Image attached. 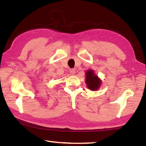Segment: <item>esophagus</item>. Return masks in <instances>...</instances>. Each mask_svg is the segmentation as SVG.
<instances>
[{
  "mask_svg": "<svg viewBox=\"0 0 146 146\" xmlns=\"http://www.w3.org/2000/svg\"><path fill=\"white\" fill-rule=\"evenodd\" d=\"M70 74L71 75H74V74H75V69H71V70H70Z\"/></svg>",
  "mask_w": 146,
  "mask_h": 146,
  "instance_id": "34e87169",
  "label": "esophagus"
}]
</instances>
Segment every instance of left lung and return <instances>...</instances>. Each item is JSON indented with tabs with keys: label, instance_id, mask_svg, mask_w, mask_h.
Instances as JSON below:
<instances>
[{
	"label": "left lung",
	"instance_id": "left-lung-1",
	"mask_svg": "<svg viewBox=\"0 0 146 146\" xmlns=\"http://www.w3.org/2000/svg\"><path fill=\"white\" fill-rule=\"evenodd\" d=\"M86 83L90 90L95 91L99 88L101 84V81L98 78V76L95 75L93 71L88 70L86 72Z\"/></svg>",
	"mask_w": 146,
	"mask_h": 146
}]
</instances>
